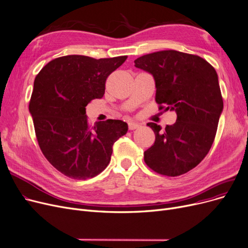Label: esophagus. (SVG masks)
<instances>
[{
  "label": "esophagus",
  "instance_id": "esophagus-1",
  "mask_svg": "<svg viewBox=\"0 0 248 248\" xmlns=\"http://www.w3.org/2000/svg\"><path fill=\"white\" fill-rule=\"evenodd\" d=\"M139 127H140V124H136V123H128V130H130V131L136 130V128H139Z\"/></svg>",
  "mask_w": 248,
  "mask_h": 248
}]
</instances>
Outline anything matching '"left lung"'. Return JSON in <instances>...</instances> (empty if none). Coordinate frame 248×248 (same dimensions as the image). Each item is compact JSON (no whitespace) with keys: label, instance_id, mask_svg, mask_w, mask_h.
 Wrapping results in <instances>:
<instances>
[{"label":"left lung","instance_id":"8db88e82","mask_svg":"<svg viewBox=\"0 0 248 248\" xmlns=\"http://www.w3.org/2000/svg\"><path fill=\"white\" fill-rule=\"evenodd\" d=\"M135 67L154 77L159 109L177 114L175 124L164 130L147 124L155 143L144 152L145 162L159 174H185L207 156L217 133L223 110L217 72L202 58L177 50L142 56Z\"/></svg>","mask_w":248,"mask_h":248}]
</instances>
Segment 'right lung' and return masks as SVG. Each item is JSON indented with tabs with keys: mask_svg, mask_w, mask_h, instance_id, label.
Listing matches in <instances>:
<instances>
[{
	"mask_svg": "<svg viewBox=\"0 0 248 248\" xmlns=\"http://www.w3.org/2000/svg\"><path fill=\"white\" fill-rule=\"evenodd\" d=\"M126 56L96 60L64 56L50 61L34 80L29 102L41 152L61 173L74 179L98 175L108 165L114 142L127 124L107 120L88 124L86 106L102 98L107 77Z\"/></svg>",
	"mask_w": 248,
	"mask_h": 248,
	"instance_id": "add662e5",
	"label": "right lung"
}]
</instances>
